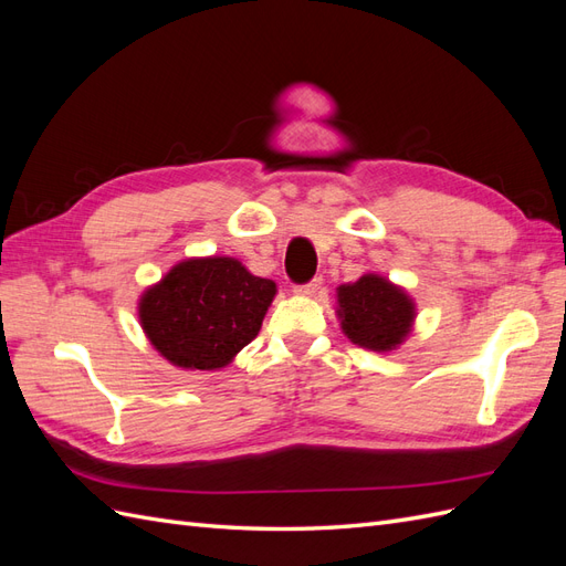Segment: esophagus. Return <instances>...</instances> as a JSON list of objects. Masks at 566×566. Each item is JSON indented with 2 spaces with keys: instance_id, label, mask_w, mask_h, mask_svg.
<instances>
[{
  "instance_id": "obj_1",
  "label": "esophagus",
  "mask_w": 566,
  "mask_h": 566,
  "mask_svg": "<svg viewBox=\"0 0 566 566\" xmlns=\"http://www.w3.org/2000/svg\"><path fill=\"white\" fill-rule=\"evenodd\" d=\"M321 285H323V279H321V276H314L310 283L295 285V293H300V295H316L318 290H321Z\"/></svg>"
}]
</instances>
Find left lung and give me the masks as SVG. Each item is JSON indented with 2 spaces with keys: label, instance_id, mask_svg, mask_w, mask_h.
<instances>
[{
  "label": "left lung",
  "instance_id": "1",
  "mask_svg": "<svg viewBox=\"0 0 566 566\" xmlns=\"http://www.w3.org/2000/svg\"><path fill=\"white\" fill-rule=\"evenodd\" d=\"M342 331L354 342L373 352H387L401 345L416 318V306L401 287L366 273L352 285L337 287Z\"/></svg>",
  "mask_w": 566,
  "mask_h": 566
}]
</instances>
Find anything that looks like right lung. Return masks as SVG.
Here are the masks:
<instances>
[{"label": "right lung", "mask_w": 566, "mask_h": 566, "mask_svg": "<svg viewBox=\"0 0 566 566\" xmlns=\"http://www.w3.org/2000/svg\"><path fill=\"white\" fill-rule=\"evenodd\" d=\"M276 283L231 256L177 264L139 302L144 331L169 364L214 370L256 337Z\"/></svg>", "instance_id": "obj_1"}]
</instances>
